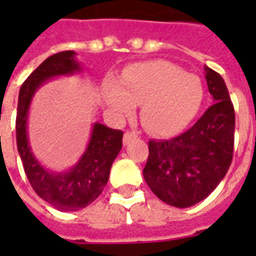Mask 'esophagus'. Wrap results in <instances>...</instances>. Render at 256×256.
Wrapping results in <instances>:
<instances>
[{
    "label": "esophagus",
    "mask_w": 256,
    "mask_h": 256,
    "mask_svg": "<svg viewBox=\"0 0 256 256\" xmlns=\"http://www.w3.org/2000/svg\"><path fill=\"white\" fill-rule=\"evenodd\" d=\"M137 137H138V134L136 133V132H126L124 136H123V144L128 145L132 140L137 138Z\"/></svg>",
    "instance_id": "obj_1"
}]
</instances>
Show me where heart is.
<instances>
[{"instance_id": "1", "label": "heart", "mask_w": 256, "mask_h": 256, "mask_svg": "<svg viewBox=\"0 0 256 256\" xmlns=\"http://www.w3.org/2000/svg\"><path fill=\"white\" fill-rule=\"evenodd\" d=\"M104 101L114 116L132 114L141 102L140 116L152 133L172 134L182 128L198 114L203 89L198 76L185 74L166 62L134 64L120 75V84L108 79Z\"/></svg>"}]
</instances>
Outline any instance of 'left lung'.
Returning a JSON list of instances; mask_svg holds the SVG:
<instances>
[{
  "mask_svg": "<svg viewBox=\"0 0 256 256\" xmlns=\"http://www.w3.org/2000/svg\"><path fill=\"white\" fill-rule=\"evenodd\" d=\"M214 104L172 140H150L145 182L162 202L185 208L202 202L225 177L233 159L234 108L225 80L204 67Z\"/></svg>",
  "mask_w": 256,
  "mask_h": 256,
  "instance_id": "1",
  "label": "left lung"
}]
</instances>
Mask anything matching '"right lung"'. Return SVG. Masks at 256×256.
Listing matches in <instances>:
<instances>
[{
	"label": "right lung",
	"instance_id": "obj_1",
	"mask_svg": "<svg viewBox=\"0 0 256 256\" xmlns=\"http://www.w3.org/2000/svg\"><path fill=\"white\" fill-rule=\"evenodd\" d=\"M79 70L74 50L53 54L23 82L18 101L16 142L26 176L36 194L60 211H76L94 202L108 182L112 163L122 150L123 132L94 123L88 148L70 172L45 170L32 155L27 137V116L32 96L48 79L71 75Z\"/></svg>",
	"mask_w": 256,
	"mask_h": 256
}]
</instances>
